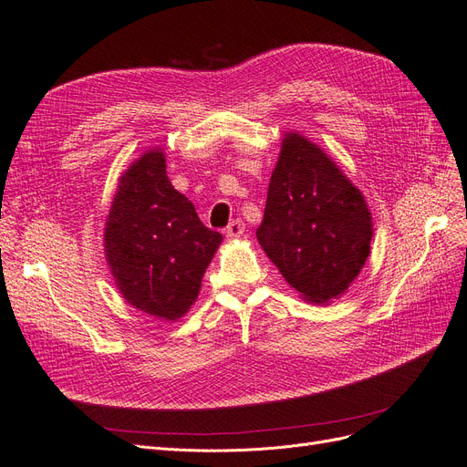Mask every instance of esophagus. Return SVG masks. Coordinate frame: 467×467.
<instances>
[{
    "mask_svg": "<svg viewBox=\"0 0 467 467\" xmlns=\"http://www.w3.org/2000/svg\"><path fill=\"white\" fill-rule=\"evenodd\" d=\"M226 238H241L244 234V223L241 219H234L229 224H226L224 229Z\"/></svg>",
    "mask_w": 467,
    "mask_h": 467,
    "instance_id": "34e87169",
    "label": "esophagus"
}]
</instances>
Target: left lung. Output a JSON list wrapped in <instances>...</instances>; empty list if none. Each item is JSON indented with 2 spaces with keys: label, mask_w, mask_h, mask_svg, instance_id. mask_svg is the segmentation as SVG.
<instances>
[{
  "label": "left lung",
  "mask_w": 467,
  "mask_h": 467,
  "mask_svg": "<svg viewBox=\"0 0 467 467\" xmlns=\"http://www.w3.org/2000/svg\"><path fill=\"white\" fill-rule=\"evenodd\" d=\"M364 195L317 144L284 139L256 236L285 282L313 303L337 299L369 256Z\"/></svg>",
  "instance_id": "obj_1"
}]
</instances>
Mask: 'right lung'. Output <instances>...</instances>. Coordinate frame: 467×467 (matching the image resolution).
Wrapping results in <instances>:
<instances>
[{"mask_svg":"<svg viewBox=\"0 0 467 467\" xmlns=\"http://www.w3.org/2000/svg\"><path fill=\"white\" fill-rule=\"evenodd\" d=\"M221 241L170 183L162 150H149L119 180L105 223V256L132 307L166 321L180 318Z\"/></svg>","mask_w":467,"mask_h":467,"instance_id":"1","label":"right lung"}]
</instances>
